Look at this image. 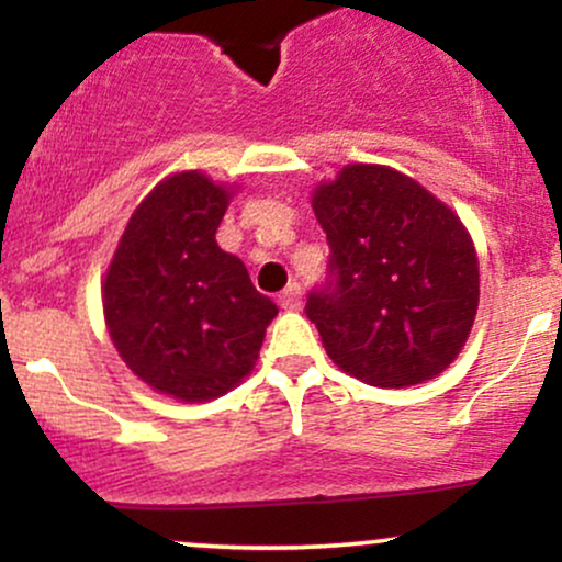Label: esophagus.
I'll return each mask as SVG.
<instances>
[{"instance_id": "1", "label": "esophagus", "mask_w": 562, "mask_h": 562, "mask_svg": "<svg viewBox=\"0 0 562 562\" xmlns=\"http://www.w3.org/2000/svg\"><path fill=\"white\" fill-rule=\"evenodd\" d=\"M280 306L285 308V312H295V308H301V285L299 282H290V285L282 290L280 293Z\"/></svg>"}]
</instances>
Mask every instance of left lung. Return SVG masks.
Here are the masks:
<instances>
[{
    "label": "left lung",
    "instance_id": "obj_1",
    "mask_svg": "<svg viewBox=\"0 0 562 562\" xmlns=\"http://www.w3.org/2000/svg\"><path fill=\"white\" fill-rule=\"evenodd\" d=\"M330 282L306 301L327 357L378 389L441 375L479 312V256L460 216L406 173L348 164L312 192Z\"/></svg>",
    "mask_w": 562,
    "mask_h": 562
}]
</instances>
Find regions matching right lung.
<instances>
[{"mask_svg": "<svg viewBox=\"0 0 562 562\" xmlns=\"http://www.w3.org/2000/svg\"><path fill=\"white\" fill-rule=\"evenodd\" d=\"M235 184L179 171L134 209L102 280L111 340L142 383L179 402H211L259 359L274 301L218 248Z\"/></svg>", "mask_w": 562, "mask_h": 562, "instance_id": "obj_1", "label": "right lung"}]
</instances>
